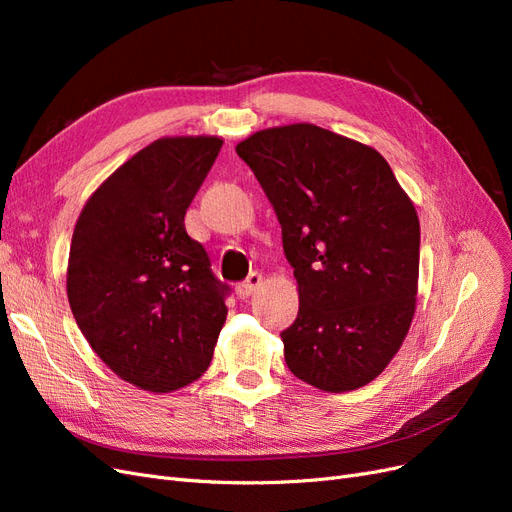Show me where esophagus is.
Returning a JSON list of instances; mask_svg holds the SVG:
<instances>
[{
	"label": "esophagus",
	"instance_id": "1",
	"mask_svg": "<svg viewBox=\"0 0 512 512\" xmlns=\"http://www.w3.org/2000/svg\"><path fill=\"white\" fill-rule=\"evenodd\" d=\"M260 286H262V275H260V273H256V271H252L250 275L245 277V282H241V284L237 286L239 299H250L252 294H254Z\"/></svg>",
	"mask_w": 512,
	"mask_h": 512
}]
</instances>
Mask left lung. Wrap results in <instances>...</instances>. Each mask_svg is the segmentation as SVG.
Listing matches in <instances>:
<instances>
[{
	"label": "left lung",
	"instance_id": "1",
	"mask_svg": "<svg viewBox=\"0 0 512 512\" xmlns=\"http://www.w3.org/2000/svg\"><path fill=\"white\" fill-rule=\"evenodd\" d=\"M237 153L273 205L297 277L299 314L282 333L288 369L327 393L361 389L416 312L414 203L374 147L314 123L254 132Z\"/></svg>",
	"mask_w": 512,
	"mask_h": 512
}]
</instances>
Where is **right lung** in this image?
I'll return each mask as SVG.
<instances>
[{
	"label": "right lung",
	"instance_id": "right-lung-1",
	"mask_svg": "<svg viewBox=\"0 0 512 512\" xmlns=\"http://www.w3.org/2000/svg\"><path fill=\"white\" fill-rule=\"evenodd\" d=\"M222 143L158 138L100 183L74 226V320L106 367L143 391L170 393L203 376L226 322L228 286L183 224Z\"/></svg>",
	"mask_w": 512,
	"mask_h": 512
}]
</instances>
